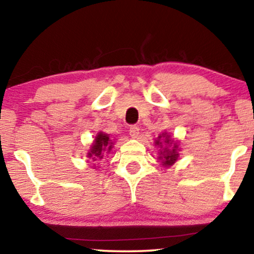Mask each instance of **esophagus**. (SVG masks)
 I'll use <instances>...</instances> for the list:
<instances>
[{
	"label": "esophagus",
	"instance_id": "34e87169",
	"mask_svg": "<svg viewBox=\"0 0 254 254\" xmlns=\"http://www.w3.org/2000/svg\"><path fill=\"white\" fill-rule=\"evenodd\" d=\"M129 132H130L131 137L137 138L138 134H139V129H138V127H136V125H131L130 129H129Z\"/></svg>",
	"mask_w": 254,
	"mask_h": 254
}]
</instances>
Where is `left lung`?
Returning <instances> with one entry per match:
<instances>
[{
	"label": "left lung",
	"instance_id": "left-lung-1",
	"mask_svg": "<svg viewBox=\"0 0 254 254\" xmlns=\"http://www.w3.org/2000/svg\"><path fill=\"white\" fill-rule=\"evenodd\" d=\"M159 139L157 140L156 142V144L157 145H160L162 146V142H160V138H162V136H159L158 137ZM164 143H166V144H170L171 143V139H169V137L166 136V134L164 133ZM160 156L159 158H162L163 159V165H165V166H170V165H172L173 163L176 162V160H177V157H178V153H177V145H176V144H173V147L171 150H169V149H165L163 150V151H160Z\"/></svg>",
	"mask_w": 254,
	"mask_h": 254
}]
</instances>
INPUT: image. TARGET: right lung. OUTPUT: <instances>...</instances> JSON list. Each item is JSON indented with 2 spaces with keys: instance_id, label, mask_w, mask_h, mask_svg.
I'll use <instances>...</instances> for the list:
<instances>
[{
  "instance_id": "right-lung-1",
  "label": "right lung",
  "mask_w": 254,
  "mask_h": 254,
  "mask_svg": "<svg viewBox=\"0 0 254 254\" xmlns=\"http://www.w3.org/2000/svg\"><path fill=\"white\" fill-rule=\"evenodd\" d=\"M111 150V143L109 136L105 133L99 132L98 136L95 138L94 145L91 146V151L89 152V157L92 160H97L103 158V152L105 150Z\"/></svg>"
}]
</instances>
